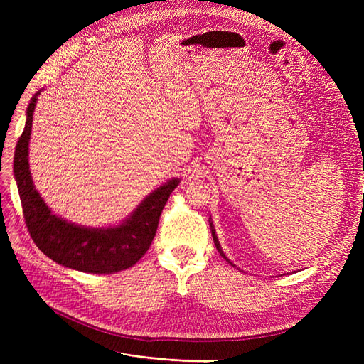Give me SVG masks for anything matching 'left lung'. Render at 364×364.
<instances>
[{
    "label": "left lung",
    "mask_w": 364,
    "mask_h": 364,
    "mask_svg": "<svg viewBox=\"0 0 364 364\" xmlns=\"http://www.w3.org/2000/svg\"><path fill=\"white\" fill-rule=\"evenodd\" d=\"M209 226H211V234H213V238H214V243H215V247H217V250L220 252V255H222L229 264H232V262H230L229 259H228V257L225 255V253H223V250H222V246H220V243H218V238H217V234H215V229H214V225H213V222H209ZM232 266H234V264H232Z\"/></svg>",
    "instance_id": "8db88e82"
}]
</instances>
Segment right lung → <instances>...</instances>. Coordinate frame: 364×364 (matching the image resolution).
<instances>
[{
    "label": "right lung",
    "instance_id": "obj_1",
    "mask_svg": "<svg viewBox=\"0 0 364 364\" xmlns=\"http://www.w3.org/2000/svg\"><path fill=\"white\" fill-rule=\"evenodd\" d=\"M41 92L42 90L31 97L27 107L26 127L16 144L14 161L18 193L33 241L54 262L73 270L103 274L135 266L155 238L161 213L171 191L179 185V178L151 191L130 215L114 226L75 225L53 214L35 188L28 165L33 112Z\"/></svg>",
    "mask_w": 364,
    "mask_h": 364
}]
</instances>
